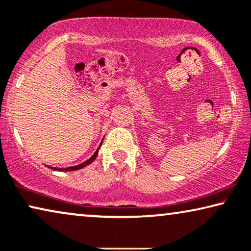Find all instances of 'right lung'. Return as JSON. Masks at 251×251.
Returning <instances> with one entry per match:
<instances>
[{
  "label": "right lung",
  "mask_w": 251,
  "mask_h": 251,
  "mask_svg": "<svg viewBox=\"0 0 251 251\" xmlns=\"http://www.w3.org/2000/svg\"><path fill=\"white\" fill-rule=\"evenodd\" d=\"M102 146V142L100 143V146H99V148L97 149V151H95L93 156H92L90 159H87L86 161L82 162V164L79 165H76V166H72V167H66V168H58V167H51L52 169H54V171H60V172H72V171H77V169H80V168H84L86 167V166H89L91 162H93V160L97 158L98 153H99V149H100V147Z\"/></svg>",
  "instance_id": "right-lung-1"
}]
</instances>
